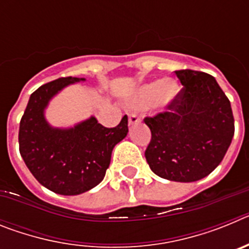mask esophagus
Segmentation results:
<instances>
[{
    "mask_svg": "<svg viewBox=\"0 0 249 249\" xmlns=\"http://www.w3.org/2000/svg\"><path fill=\"white\" fill-rule=\"evenodd\" d=\"M138 122H140V118H138L136 114H131V116H129V118H128L129 126H132V124H136V123H138Z\"/></svg>",
    "mask_w": 249,
    "mask_h": 249,
    "instance_id": "obj_1",
    "label": "esophagus"
}]
</instances>
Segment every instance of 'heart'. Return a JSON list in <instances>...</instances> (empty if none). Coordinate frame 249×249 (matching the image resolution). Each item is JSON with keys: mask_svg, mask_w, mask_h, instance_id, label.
Instances as JSON below:
<instances>
[{"mask_svg": "<svg viewBox=\"0 0 249 249\" xmlns=\"http://www.w3.org/2000/svg\"><path fill=\"white\" fill-rule=\"evenodd\" d=\"M181 87L173 80H156L138 87L129 98V106L136 109L149 108L152 105L167 108L179 97Z\"/></svg>", "mask_w": 249, "mask_h": 249, "instance_id": "b5f03b06", "label": "heart"}]
</instances>
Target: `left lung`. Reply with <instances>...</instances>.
<instances>
[{
	"label": "left lung",
	"instance_id": "obj_1",
	"mask_svg": "<svg viewBox=\"0 0 249 249\" xmlns=\"http://www.w3.org/2000/svg\"><path fill=\"white\" fill-rule=\"evenodd\" d=\"M175 73L183 89L167 111L144 118L152 133L144 156L160 177L195 182L222 162L234 135V118L214 77L192 70Z\"/></svg>",
	"mask_w": 249,
	"mask_h": 249
}]
</instances>
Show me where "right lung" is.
Masks as SVG:
<instances>
[{"mask_svg":"<svg viewBox=\"0 0 249 249\" xmlns=\"http://www.w3.org/2000/svg\"><path fill=\"white\" fill-rule=\"evenodd\" d=\"M85 81L62 77L41 86L31 94L19 122V153L39 183L63 196L92 190L105 178L112 149L128 133L123 116L113 128L103 127L94 117L71 128H54L45 118L51 98L66 86Z\"/></svg>","mask_w":249,"mask_h":249,"instance_id":"right-lung-1","label":"right lung"}]
</instances>
